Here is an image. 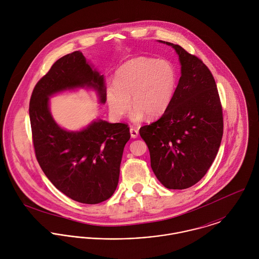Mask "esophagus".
<instances>
[{
    "label": "esophagus",
    "mask_w": 259,
    "mask_h": 259,
    "mask_svg": "<svg viewBox=\"0 0 259 259\" xmlns=\"http://www.w3.org/2000/svg\"><path fill=\"white\" fill-rule=\"evenodd\" d=\"M130 132H131V136H132L133 139H137V138L139 137V131L136 130L135 127H132V128L130 130Z\"/></svg>",
    "instance_id": "esophagus-1"
}]
</instances>
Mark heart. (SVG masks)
<instances>
[{
	"mask_svg": "<svg viewBox=\"0 0 259 259\" xmlns=\"http://www.w3.org/2000/svg\"><path fill=\"white\" fill-rule=\"evenodd\" d=\"M114 83L106 91L107 103L114 117L131 108L132 118L142 120L146 114L155 118L169 108L178 85V71L168 60L138 57L122 64L114 74Z\"/></svg>",
	"mask_w": 259,
	"mask_h": 259,
	"instance_id": "1",
	"label": "heart"
}]
</instances>
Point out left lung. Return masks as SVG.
Segmentation results:
<instances>
[{"instance_id":"8db88e82","label":"left lung","mask_w":259,"mask_h":259,"mask_svg":"<svg viewBox=\"0 0 259 259\" xmlns=\"http://www.w3.org/2000/svg\"><path fill=\"white\" fill-rule=\"evenodd\" d=\"M175 49L181 77L169 108L156 121L140 128L150 155V166L168 189L198 183L212 164L223 135L222 108L213 75L197 57Z\"/></svg>"}]
</instances>
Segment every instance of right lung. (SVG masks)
<instances>
[{"label": "right lung", "mask_w": 259, "mask_h": 259, "mask_svg": "<svg viewBox=\"0 0 259 259\" xmlns=\"http://www.w3.org/2000/svg\"><path fill=\"white\" fill-rule=\"evenodd\" d=\"M93 89L105 104L106 84L79 51L59 59L37 81L30 101V120L37 162L60 191L85 204H97L113 194L125 144V123L94 119L80 131H67L54 119L50 98L76 89Z\"/></svg>", "instance_id": "right-lung-1"}]
</instances>
